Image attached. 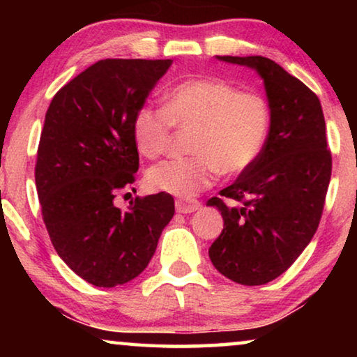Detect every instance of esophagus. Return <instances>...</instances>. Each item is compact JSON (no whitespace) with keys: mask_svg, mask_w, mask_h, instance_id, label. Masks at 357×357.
Returning <instances> with one entry per match:
<instances>
[{"mask_svg":"<svg viewBox=\"0 0 357 357\" xmlns=\"http://www.w3.org/2000/svg\"><path fill=\"white\" fill-rule=\"evenodd\" d=\"M199 208H202V203L197 202V199L178 198L177 202H175V209H177V213H182V214L195 213V211H198Z\"/></svg>","mask_w":357,"mask_h":357,"instance_id":"obj_1","label":"esophagus"}]
</instances>
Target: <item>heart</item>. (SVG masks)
Wrapping results in <instances>:
<instances>
[{"label":"heart","instance_id":"b5f03b06","mask_svg":"<svg viewBox=\"0 0 357 357\" xmlns=\"http://www.w3.org/2000/svg\"><path fill=\"white\" fill-rule=\"evenodd\" d=\"M174 126L192 128L193 154L154 165L146 178L158 192L193 198L221 172L237 175L257 162L271 130V107L265 96L227 81L185 79L164 92L162 109L141 105L135 112L131 133L139 154L148 159L162 155Z\"/></svg>","mask_w":357,"mask_h":357}]
</instances>
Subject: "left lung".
Returning <instances> with one entry per match:
<instances>
[{"mask_svg":"<svg viewBox=\"0 0 357 357\" xmlns=\"http://www.w3.org/2000/svg\"><path fill=\"white\" fill-rule=\"evenodd\" d=\"M218 58L263 77L271 130L257 162L221 190L222 198L208 202L224 219L209 258L229 280L260 286L297 260L320 224L331 177L325 119L315 92L270 58ZM224 197L241 204L226 205Z\"/></svg>","mask_w":357,"mask_h":357,"instance_id":"obj_1","label":"left lung"}]
</instances>
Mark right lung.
<instances>
[{
	"label": "right lung",
	"instance_id": "obj_1",
	"mask_svg": "<svg viewBox=\"0 0 357 357\" xmlns=\"http://www.w3.org/2000/svg\"><path fill=\"white\" fill-rule=\"evenodd\" d=\"M172 60L107 58L53 97L37 149L42 218L61 260L97 287L125 284L153 258L175 213L169 193L114 204L139 167L131 123Z\"/></svg>",
	"mask_w": 357,
	"mask_h": 357
}]
</instances>
